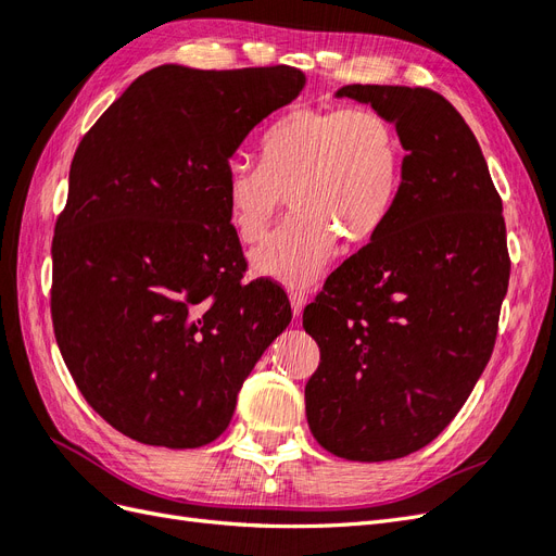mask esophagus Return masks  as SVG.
<instances>
[{"label": "esophagus", "instance_id": "1", "mask_svg": "<svg viewBox=\"0 0 556 556\" xmlns=\"http://www.w3.org/2000/svg\"><path fill=\"white\" fill-rule=\"evenodd\" d=\"M290 301H292V311H294V315L299 317V315H301V308L306 306L308 294H306L304 290H296V288H292V290H290Z\"/></svg>", "mask_w": 556, "mask_h": 556}]
</instances>
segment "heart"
I'll return each instance as SVG.
<instances>
[{
  "mask_svg": "<svg viewBox=\"0 0 556 556\" xmlns=\"http://www.w3.org/2000/svg\"><path fill=\"white\" fill-rule=\"evenodd\" d=\"M403 180L396 125L371 106H296L266 129L262 162L227 166L229 220L257 243L288 197L292 215L255 252L260 274L311 282L336 255L371 243L390 220Z\"/></svg>",
  "mask_w": 556,
  "mask_h": 556,
  "instance_id": "heart-1",
  "label": "heart"
}]
</instances>
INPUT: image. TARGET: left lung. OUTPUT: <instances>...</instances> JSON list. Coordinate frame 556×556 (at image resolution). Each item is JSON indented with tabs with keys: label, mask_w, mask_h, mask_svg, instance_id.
Returning a JSON list of instances; mask_svg holds the SVG:
<instances>
[{
	"label": "left lung",
	"mask_w": 556,
	"mask_h": 556,
	"mask_svg": "<svg viewBox=\"0 0 556 556\" xmlns=\"http://www.w3.org/2000/svg\"><path fill=\"white\" fill-rule=\"evenodd\" d=\"M336 97L390 117L408 155L390 220L304 308L319 348L306 417L336 457L390 462L452 422L492 357L506 220L476 134L443 94L345 86Z\"/></svg>",
	"instance_id": "1"
}]
</instances>
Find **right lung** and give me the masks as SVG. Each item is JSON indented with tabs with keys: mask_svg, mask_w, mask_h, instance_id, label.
<instances>
[{
	"mask_svg": "<svg viewBox=\"0 0 556 556\" xmlns=\"http://www.w3.org/2000/svg\"><path fill=\"white\" fill-rule=\"evenodd\" d=\"M304 86L290 64H162L76 148L50 248V315L80 394L134 441H215L252 366L290 325L276 280L243 282L225 180L250 129Z\"/></svg>",
	"mask_w": 556,
	"mask_h": 556,
	"instance_id": "add662e5",
	"label": "right lung"
}]
</instances>
